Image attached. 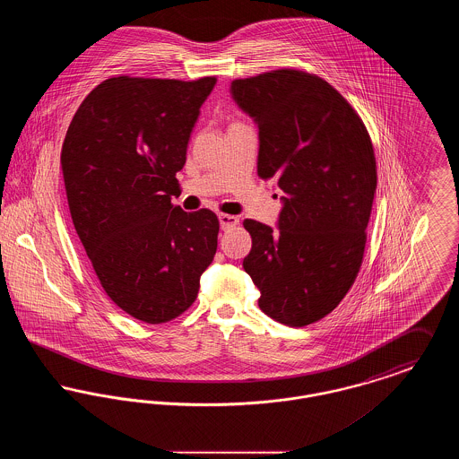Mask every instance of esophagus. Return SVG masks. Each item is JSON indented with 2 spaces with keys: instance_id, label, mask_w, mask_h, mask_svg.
Wrapping results in <instances>:
<instances>
[{
  "instance_id": "obj_1",
  "label": "esophagus",
  "mask_w": 459,
  "mask_h": 459,
  "mask_svg": "<svg viewBox=\"0 0 459 459\" xmlns=\"http://www.w3.org/2000/svg\"><path fill=\"white\" fill-rule=\"evenodd\" d=\"M219 221L221 230H229V229H232V227H236V225L239 223V219L234 217V215H225V213H221V215H219Z\"/></svg>"
}]
</instances>
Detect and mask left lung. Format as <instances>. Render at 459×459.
I'll return each mask as SVG.
<instances>
[{"instance_id":"8db88e82","label":"left lung","mask_w":459,"mask_h":459,"mask_svg":"<svg viewBox=\"0 0 459 459\" xmlns=\"http://www.w3.org/2000/svg\"><path fill=\"white\" fill-rule=\"evenodd\" d=\"M258 127V174L282 191L277 229L244 220L242 266L270 318L305 327L342 301L363 260L377 189L370 135L324 79L273 70L230 84Z\"/></svg>"}]
</instances>
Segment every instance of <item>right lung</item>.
<instances>
[{"label": "right lung", "mask_w": 459, "mask_h": 459, "mask_svg": "<svg viewBox=\"0 0 459 459\" xmlns=\"http://www.w3.org/2000/svg\"><path fill=\"white\" fill-rule=\"evenodd\" d=\"M215 77H113L75 111L62 148L74 227L109 299L146 324L195 303L217 253L219 219L172 204Z\"/></svg>", "instance_id": "add662e5"}]
</instances>
